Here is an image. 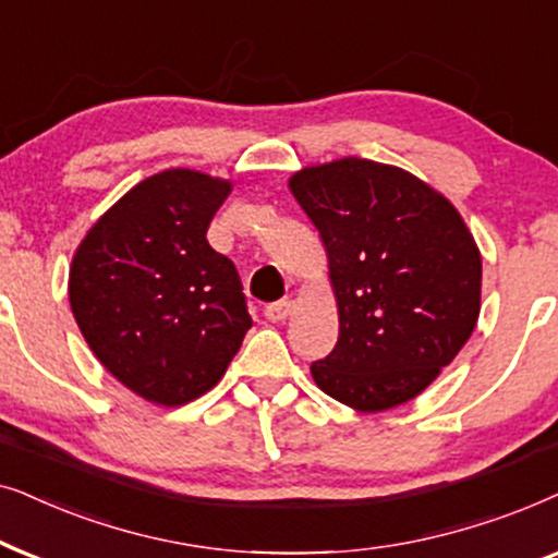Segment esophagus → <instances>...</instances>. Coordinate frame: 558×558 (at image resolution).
<instances>
[{
	"instance_id": "34e87169",
	"label": "esophagus",
	"mask_w": 558,
	"mask_h": 558,
	"mask_svg": "<svg viewBox=\"0 0 558 558\" xmlns=\"http://www.w3.org/2000/svg\"><path fill=\"white\" fill-rule=\"evenodd\" d=\"M293 314V301L283 299V301H275L270 306H265V318L267 322H286L288 316Z\"/></svg>"
}]
</instances>
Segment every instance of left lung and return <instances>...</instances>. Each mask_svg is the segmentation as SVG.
I'll return each mask as SVG.
<instances>
[{"instance_id":"obj_1","label":"left lung","mask_w":558,"mask_h":558,"mask_svg":"<svg viewBox=\"0 0 558 558\" xmlns=\"http://www.w3.org/2000/svg\"><path fill=\"white\" fill-rule=\"evenodd\" d=\"M322 234L339 339L311 365L326 396L354 411L403 405L472 337L482 257L439 191L396 166L341 158L291 181Z\"/></svg>"}]
</instances>
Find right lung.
Here are the masks:
<instances>
[{
    "instance_id": "right-lung-1",
    "label": "right lung",
    "mask_w": 558,
    "mask_h": 558,
    "mask_svg": "<svg viewBox=\"0 0 558 558\" xmlns=\"http://www.w3.org/2000/svg\"><path fill=\"white\" fill-rule=\"evenodd\" d=\"M232 183L170 168L124 193L78 244L69 299L86 344L158 405L204 396L252 326L242 280L206 240Z\"/></svg>"
}]
</instances>
